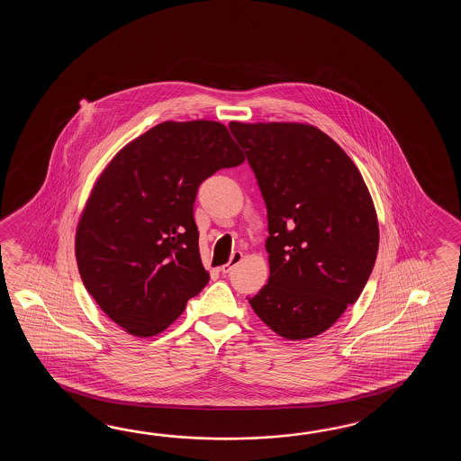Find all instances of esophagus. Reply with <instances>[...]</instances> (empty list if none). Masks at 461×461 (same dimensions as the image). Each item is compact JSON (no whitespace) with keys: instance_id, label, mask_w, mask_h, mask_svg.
<instances>
[{"instance_id":"obj_1","label":"esophagus","mask_w":461,"mask_h":461,"mask_svg":"<svg viewBox=\"0 0 461 461\" xmlns=\"http://www.w3.org/2000/svg\"><path fill=\"white\" fill-rule=\"evenodd\" d=\"M242 257H244V254L242 252H239V250H235V252H232V255H230V260L227 262L226 265H222V267H219V272L221 274H229L232 268H234L235 265L240 264L242 262Z\"/></svg>"}]
</instances>
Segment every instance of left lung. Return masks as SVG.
<instances>
[{"label":"left lung","mask_w":461,"mask_h":461,"mask_svg":"<svg viewBox=\"0 0 461 461\" xmlns=\"http://www.w3.org/2000/svg\"><path fill=\"white\" fill-rule=\"evenodd\" d=\"M268 219V284L249 298L257 316L292 341L326 331L356 303L373 272L379 226L359 169L321 130L239 123Z\"/></svg>","instance_id":"left-lung-1"}]
</instances>
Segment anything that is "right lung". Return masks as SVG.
Masks as SVG:
<instances>
[{
    "label": "right lung",
    "instance_id": "add662e5",
    "mask_svg": "<svg viewBox=\"0 0 461 461\" xmlns=\"http://www.w3.org/2000/svg\"><path fill=\"white\" fill-rule=\"evenodd\" d=\"M244 155L222 123L165 122L128 143L98 177L78 222V272L110 320L161 333L209 282L194 201L201 183Z\"/></svg>",
    "mask_w": 461,
    "mask_h": 461
}]
</instances>
